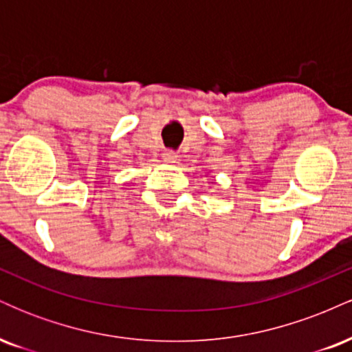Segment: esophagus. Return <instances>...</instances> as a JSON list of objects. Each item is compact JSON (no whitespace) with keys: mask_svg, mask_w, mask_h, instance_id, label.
I'll list each match as a JSON object with an SVG mask.
<instances>
[{"mask_svg":"<svg viewBox=\"0 0 352 352\" xmlns=\"http://www.w3.org/2000/svg\"><path fill=\"white\" fill-rule=\"evenodd\" d=\"M164 160L167 164H175L177 162V153L173 151H167L164 153Z\"/></svg>","mask_w":352,"mask_h":352,"instance_id":"esophagus-1","label":"esophagus"}]
</instances>
